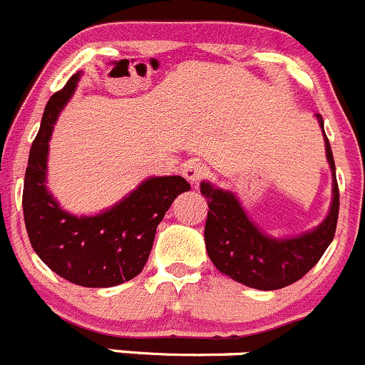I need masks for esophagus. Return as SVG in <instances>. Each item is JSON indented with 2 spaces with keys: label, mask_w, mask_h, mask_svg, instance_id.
<instances>
[{
  "label": "esophagus",
  "mask_w": 365,
  "mask_h": 365,
  "mask_svg": "<svg viewBox=\"0 0 365 365\" xmlns=\"http://www.w3.org/2000/svg\"><path fill=\"white\" fill-rule=\"evenodd\" d=\"M207 165L201 164V162L197 160H190L183 165V176H185L190 183L201 182V180L207 176Z\"/></svg>",
  "instance_id": "obj_1"
}]
</instances>
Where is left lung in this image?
I'll use <instances>...</instances> for the list:
<instances>
[{
    "instance_id": "obj_1",
    "label": "left lung",
    "mask_w": 365,
    "mask_h": 365,
    "mask_svg": "<svg viewBox=\"0 0 365 365\" xmlns=\"http://www.w3.org/2000/svg\"><path fill=\"white\" fill-rule=\"evenodd\" d=\"M324 132L323 118L317 114ZM327 140V158L334 171V201L328 217L314 232L294 239H272L264 235L247 219L232 192L201 183L207 197L208 214L205 222L207 253L215 267L235 282L260 291H277L303 278L319 262L334 240L339 219V185L330 140Z\"/></svg>"
}]
</instances>
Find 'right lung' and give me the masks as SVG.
<instances>
[{"label": "right lung", "instance_id": "1", "mask_svg": "<svg viewBox=\"0 0 365 365\" xmlns=\"http://www.w3.org/2000/svg\"><path fill=\"white\" fill-rule=\"evenodd\" d=\"M78 78L80 74H73L44 108L24 175V225L35 253L58 277L81 287H114L143 271L158 222L190 185L182 176L150 178L100 215L74 217L63 212L46 192V160L53 123L74 93Z\"/></svg>", "mask_w": 365, "mask_h": 365}]
</instances>
